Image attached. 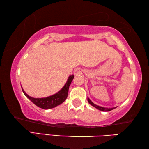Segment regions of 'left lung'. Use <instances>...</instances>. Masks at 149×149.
Here are the masks:
<instances>
[{"instance_id": "obj_1", "label": "left lung", "mask_w": 149, "mask_h": 149, "mask_svg": "<svg viewBox=\"0 0 149 149\" xmlns=\"http://www.w3.org/2000/svg\"><path fill=\"white\" fill-rule=\"evenodd\" d=\"M88 103H89L91 105H92L93 107H94L95 108L97 109L98 110L101 111H105V112H107V111H110L111 110H113V109H115L116 107H113V108H105V107H100V106H98L97 105H95V104L93 103L92 101H91L89 98L88 97Z\"/></svg>"}]
</instances>
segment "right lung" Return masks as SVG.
<instances>
[{
	"instance_id": "add662e5",
	"label": "right lung",
	"mask_w": 149,
	"mask_h": 149,
	"mask_svg": "<svg viewBox=\"0 0 149 149\" xmlns=\"http://www.w3.org/2000/svg\"><path fill=\"white\" fill-rule=\"evenodd\" d=\"M74 79V75L72 74L69 76L68 79L66 84H65L63 88L56 93V94H54L51 96L44 98H34L28 95L25 92V91L23 90L22 91L28 99L32 101V102L37 107L43 109H49L57 107V105H61L62 103H63L66 100L68 95V92H69V88L70 84H71L72 80Z\"/></svg>"
}]
</instances>
